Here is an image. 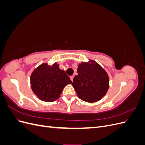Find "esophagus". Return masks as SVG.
<instances>
[{
	"mask_svg": "<svg viewBox=\"0 0 145 145\" xmlns=\"http://www.w3.org/2000/svg\"><path fill=\"white\" fill-rule=\"evenodd\" d=\"M73 78H74V76H70V79H71V80L72 82L73 81Z\"/></svg>",
	"mask_w": 145,
	"mask_h": 145,
	"instance_id": "obj_1",
	"label": "esophagus"
}]
</instances>
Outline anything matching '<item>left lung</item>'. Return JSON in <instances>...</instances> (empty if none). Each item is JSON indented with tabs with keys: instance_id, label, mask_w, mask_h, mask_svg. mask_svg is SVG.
I'll list each match as a JSON object with an SVG mask.
<instances>
[{
	"instance_id": "left-lung-1",
	"label": "left lung",
	"mask_w": 145,
	"mask_h": 145,
	"mask_svg": "<svg viewBox=\"0 0 145 145\" xmlns=\"http://www.w3.org/2000/svg\"><path fill=\"white\" fill-rule=\"evenodd\" d=\"M77 76L72 85L78 97L86 102L93 103L103 98L109 89V80L106 71L95 61L78 64Z\"/></svg>"
}]
</instances>
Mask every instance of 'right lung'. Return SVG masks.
Returning <instances> with one entry per match:
<instances>
[{
	"label": "right lung",
	"mask_w": 145,
	"mask_h": 145,
	"mask_svg": "<svg viewBox=\"0 0 145 145\" xmlns=\"http://www.w3.org/2000/svg\"><path fill=\"white\" fill-rule=\"evenodd\" d=\"M57 63L50 66L42 63L35 69L30 77V83L34 94L41 100L51 102L58 99L65 88L71 80Z\"/></svg>",
	"instance_id": "1"
}]
</instances>
